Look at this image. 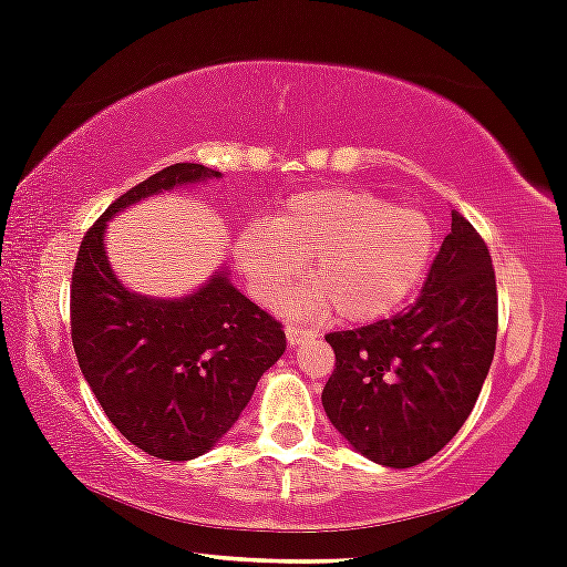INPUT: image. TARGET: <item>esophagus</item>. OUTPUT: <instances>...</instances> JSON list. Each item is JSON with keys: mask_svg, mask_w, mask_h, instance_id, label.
Here are the masks:
<instances>
[{"mask_svg": "<svg viewBox=\"0 0 567 567\" xmlns=\"http://www.w3.org/2000/svg\"><path fill=\"white\" fill-rule=\"evenodd\" d=\"M285 339H288V344H290V347H298V344H303V341L315 339V333L309 331V328H296V326H288V328H285Z\"/></svg>", "mask_w": 567, "mask_h": 567, "instance_id": "1", "label": "esophagus"}]
</instances>
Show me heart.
Segmentation results:
<instances>
[{
	"label": "heart",
	"mask_w": 567,
	"mask_h": 567,
	"mask_svg": "<svg viewBox=\"0 0 567 567\" xmlns=\"http://www.w3.org/2000/svg\"><path fill=\"white\" fill-rule=\"evenodd\" d=\"M435 231L422 209L365 190L317 188L290 196L269 226L236 236V264L260 303H277L309 260V282L285 312L369 322L401 307L425 277Z\"/></svg>",
	"instance_id": "1"
}]
</instances>
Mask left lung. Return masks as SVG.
I'll use <instances>...</instances> for the list:
<instances>
[{"mask_svg": "<svg viewBox=\"0 0 567 567\" xmlns=\"http://www.w3.org/2000/svg\"><path fill=\"white\" fill-rule=\"evenodd\" d=\"M497 288L487 245L452 209V231L406 312L326 336L336 369L328 420L369 460L412 468L468 420L495 354Z\"/></svg>", "mask_w": 567, "mask_h": 567, "instance_id": "left-lung-1", "label": "left lung"}]
</instances>
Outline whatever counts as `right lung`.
I'll return each mask as SVG.
<instances>
[{"mask_svg":"<svg viewBox=\"0 0 567 567\" xmlns=\"http://www.w3.org/2000/svg\"><path fill=\"white\" fill-rule=\"evenodd\" d=\"M220 177L174 164L110 204L85 231L72 271V344L104 414L134 446L161 460H193L239 420L255 384L285 352L282 322L215 271L196 293L151 298L117 282L104 226L128 204L177 185Z\"/></svg>","mask_w":567,"mask_h":567,"instance_id":"1","label":"right lung"}]
</instances>
